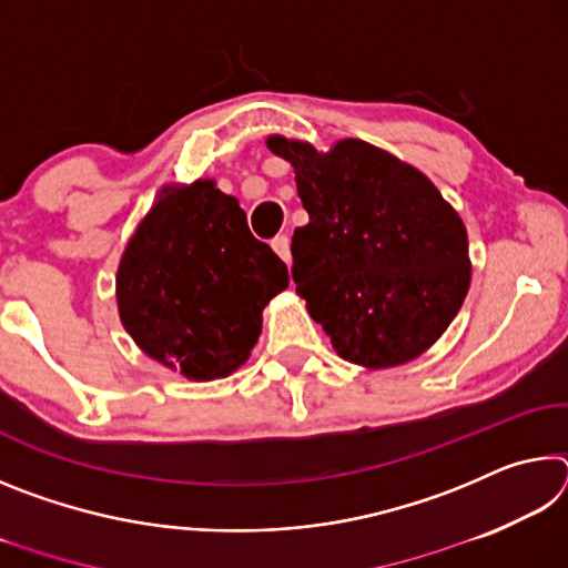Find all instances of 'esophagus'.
<instances>
[{
	"label": "esophagus",
	"instance_id": "esophagus-1",
	"mask_svg": "<svg viewBox=\"0 0 568 568\" xmlns=\"http://www.w3.org/2000/svg\"><path fill=\"white\" fill-rule=\"evenodd\" d=\"M271 245H273L275 253L283 257L285 263H291V237H287V235H275L271 240Z\"/></svg>",
	"mask_w": 568,
	"mask_h": 568
}]
</instances>
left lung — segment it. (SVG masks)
Here are the masks:
<instances>
[{
    "label": "left lung",
    "mask_w": 568,
    "mask_h": 568,
    "mask_svg": "<svg viewBox=\"0 0 568 568\" xmlns=\"http://www.w3.org/2000/svg\"><path fill=\"white\" fill-rule=\"evenodd\" d=\"M267 148L295 168L311 217L293 233L295 291L341 358L388 368L430 348L470 281L466 227L434 182L363 140Z\"/></svg>",
    "instance_id": "left-lung-1"
}]
</instances>
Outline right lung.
<instances>
[{
  "label": "right lung",
  "mask_w": 568,
  "mask_h": 568,
  "mask_svg": "<svg viewBox=\"0 0 568 568\" xmlns=\"http://www.w3.org/2000/svg\"><path fill=\"white\" fill-rule=\"evenodd\" d=\"M285 287V263L250 233L237 200L197 180L165 190L142 220L122 255L118 305L150 358L215 381L247 361L263 307Z\"/></svg>",
  "instance_id": "right-lung-1"
}]
</instances>
